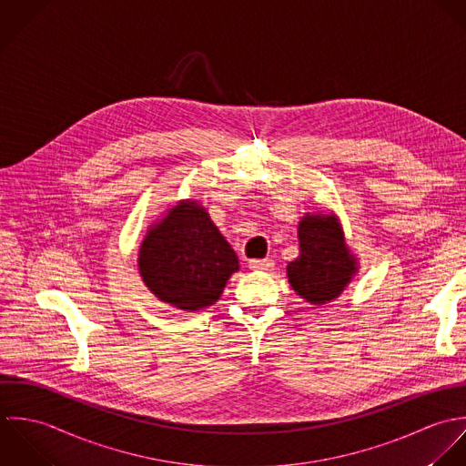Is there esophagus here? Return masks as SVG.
Returning a JSON list of instances; mask_svg holds the SVG:
<instances>
[{"mask_svg":"<svg viewBox=\"0 0 466 466\" xmlns=\"http://www.w3.org/2000/svg\"><path fill=\"white\" fill-rule=\"evenodd\" d=\"M248 267L256 272H267V270H272L274 268V263L270 259H252L248 263Z\"/></svg>","mask_w":466,"mask_h":466,"instance_id":"1","label":"esophagus"}]
</instances>
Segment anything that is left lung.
I'll return each mask as SVG.
<instances>
[{
    "label": "left lung",
    "instance_id": "8db88e82",
    "mask_svg": "<svg viewBox=\"0 0 466 466\" xmlns=\"http://www.w3.org/2000/svg\"><path fill=\"white\" fill-rule=\"evenodd\" d=\"M299 258L286 267L291 288L308 302L335 300L359 272L335 214H306L299 221Z\"/></svg>",
    "mask_w": 466,
    "mask_h": 466
}]
</instances>
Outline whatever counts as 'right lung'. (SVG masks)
I'll return each mask as SVG.
<instances>
[{"instance_id": "add662e5", "label": "right lung", "mask_w": 466, "mask_h": 466, "mask_svg": "<svg viewBox=\"0 0 466 466\" xmlns=\"http://www.w3.org/2000/svg\"><path fill=\"white\" fill-rule=\"evenodd\" d=\"M238 270L236 252L192 199L180 201L153 223L138 252L146 286L162 302L186 311L212 306Z\"/></svg>"}]
</instances>
